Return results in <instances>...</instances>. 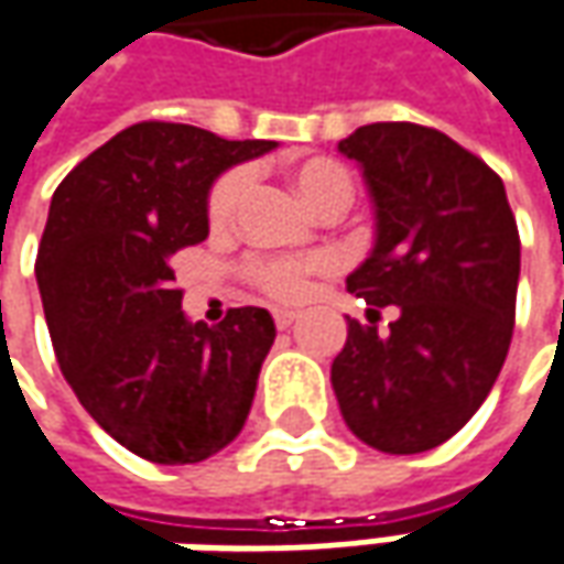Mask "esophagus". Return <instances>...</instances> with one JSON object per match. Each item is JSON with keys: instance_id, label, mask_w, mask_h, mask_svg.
I'll list each match as a JSON object with an SVG mask.
<instances>
[{"instance_id": "1", "label": "esophagus", "mask_w": 564, "mask_h": 564, "mask_svg": "<svg viewBox=\"0 0 564 564\" xmlns=\"http://www.w3.org/2000/svg\"><path fill=\"white\" fill-rule=\"evenodd\" d=\"M293 321H296V312H286V308H278V312H274V324H278L281 330L293 327Z\"/></svg>"}]
</instances>
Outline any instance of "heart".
<instances>
[{
  "label": "heart",
  "instance_id": "heart-1",
  "mask_svg": "<svg viewBox=\"0 0 564 564\" xmlns=\"http://www.w3.org/2000/svg\"><path fill=\"white\" fill-rule=\"evenodd\" d=\"M293 186L300 196L312 205L315 212H324L330 205H346L352 196V174L349 167L330 159V155H312L290 167ZM249 174L243 167H234L221 174L205 203V218L215 230L230 227L237 208L243 203ZM337 268L334 256H305V259H281V256H256L243 264L246 281L252 283L259 293L274 302H296L308 293L312 281L318 274H327Z\"/></svg>",
  "mask_w": 564,
  "mask_h": 564
}]
</instances>
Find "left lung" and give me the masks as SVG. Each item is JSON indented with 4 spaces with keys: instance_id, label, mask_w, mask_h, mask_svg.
<instances>
[{
    "instance_id": "1",
    "label": "left lung",
    "mask_w": 564,
    "mask_h": 564,
    "mask_svg": "<svg viewBox=\"0 0 564 564\" xmlns=\"http://www.w3.org/2000/svg\"><path fill=\"white\" fill-rule=\"evenodd\" d=\"M378 205V243L346 286L349 321L330 383L349 431L380 453H424L458 434L494 390L514 327L518 224L494 167L446 133L380 121L340 140ZM380 307H397L387 332Z\"/></svg>"
}]
</instances>
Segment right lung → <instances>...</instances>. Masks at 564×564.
Here are the masks:
<instances>
[{"instance_id": "obj_1", "label": "right lung", "mask_w": 564, "mask_h": 564, "mask_svg": "<svg viewBox=\"0 0 564 564\" xmlns=\"http://www.w3.org/2000/svg\"><path fill=\"white\" fill-rule=\"evenodd\" d=\"M268 149L271 140L140 121L52 193L36 283L58 368L133 456L193 465L243 431L274 321L243 305L215 327L189 324L171 259L208 237L212 181Z\"/></svg>"}]
</instances>
